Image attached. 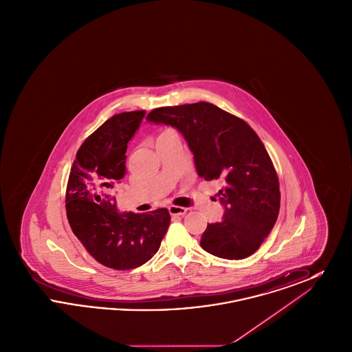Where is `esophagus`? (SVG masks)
<instances>
[{
	"label": "esophagus",
	"mask_w": 352,
	"mask_h": 352,
	"mask_svg": "<svg viewBox=\"0 0 352 352\" xmlns=\"http://www.w3.org/2000/svg\"><path fill=\"white\" fill-rule=\"evenodd\" d=\"M186 208L184 207H179V206H170L168 207V212H170V215H173V217H182L186 214Z\"/></svg>",
	"instance_id": "1"
}]
</instances>
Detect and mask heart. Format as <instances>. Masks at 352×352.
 <instances>
[{
  "label": "heart",
  "mask_w": 352,
  "mask_h": 352,
  "mask_svg": "<svg viewBox=\"0 0 352 352\" xmlns=\"http://www.w3.org/2000/svg\"><path fill=\"white\" fill-rule=\"evenodd\" d=\"M171 135H177L175 131H173V129H162V131H160V133L157 135V141L168 138V137H171Z\"/></svg>",
  "instance_id": "b5f03b06"
}]
</instances>
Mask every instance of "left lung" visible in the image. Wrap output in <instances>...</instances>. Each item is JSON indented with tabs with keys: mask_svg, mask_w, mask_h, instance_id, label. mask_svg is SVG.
I'll list each match as a JSON object with an SVG mask.
<instances>
[{
	"mask_svg": "<svg viewBox=\"0 0 352 352\" xmlns=\"http://www.w3.org/2000/svg\"><path fill=\"white\" fill-rule=\"evenodd\" d=\"M148 120L177 128L194 154L197 171L219 181L226 211L201 234L206 252L241 260L257 251L280 211V182L260 137L241 118L206 101L153 109Z\"/></svg>",
	"mask_w": 352,
	"mask_h": 352,
	"instance_id": "8db88e82",
	"label": "left lung"
}]
</instances>
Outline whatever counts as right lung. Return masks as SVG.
<instances>
[{
  "label": "right lung",
  "mask_w": 352,
  "mask_h": 352,
  "mask_svg": "<svg viewBox=\"0 0 352 352\" xmlns=\"http://www.w3.org/2000/svg\"><path fill=\"white\" fill-rule=\"evenodd\" d=\"M145 111L122 112L107 120L84 140L68 177L66 211L72 232L101 265L116 270L141 267L160 250L170 214L116 208L113 187L125 174L128 142Z\"/></svg>",
  "instance_id": "add662e5"
}]
</instances>
